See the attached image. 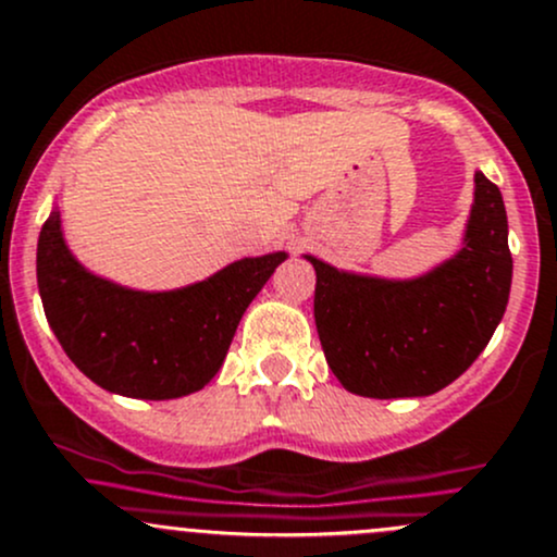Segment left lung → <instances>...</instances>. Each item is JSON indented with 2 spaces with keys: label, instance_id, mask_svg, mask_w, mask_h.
<instances>
[{
  "label": "left lung",
  "instance_id": "1",
  "mask_svg": "<svg viewBox=\"0 0 557 557\" xmlns=\"http://www.w3.org/2000/svg\"><path fill=\"white\" fill-rule=\"evenodd\" d=\"M318 272L314 323L333 376L362 397H424L459 379L507 309L512 256L499 186L475 173V202L454 259L413 280Z\"/></svg>",
  "mask_w": 557,
  "mask_h": 557
}]
</instances>
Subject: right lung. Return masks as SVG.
I'll return each instance as SVG.
<instances>
[{"mask_svg":"<svg viewBox=\"0 0 557 557\" xmlns=\"http://www.w3.org/2000/svg\"><path fill=\"white\" fill-rule=\"evenodd\" d=\"M288 253L239 259L186 288L133 290L87 272L52 210L37 243V283L52 333L90 382L114 395L173 400L219 373L245 309Z\"/></svg>","mask_w":557,"mask_h":557,"instance_id":"add662e5","label":"right lung"}]
</instances>
